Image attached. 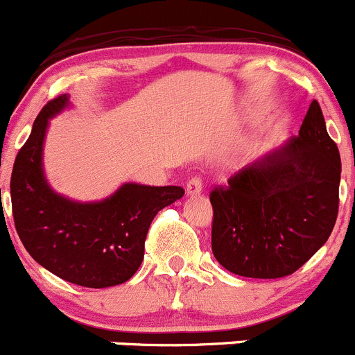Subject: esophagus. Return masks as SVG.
I'll return each instance as SVG.
<instances>
[{
	"instance_id": "obj_1",
	"label": "esophagus",
	"mask_w": 355,
	"mask_h": 355,
	"mask_svg": "<svg viewBox=\"0 0 355 355\" xmlns=\"http://www.w3.org/2000/svg\"><path fill=\"white\" fill-rule=\"evenodd\" d=\"M202 179L198 176L191 178L188 181V184H186V193H188V196H196L202 193Z\"/></svg>"
}]
</instances>
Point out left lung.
<instances>
[{"label": "left lung", "mask_w": 355, "mask_h": 355, "mask_svg": "<svg viewBox=\"0 0 355 355\" xmlns=\"http://www.w3.org/2000/svg\"><path fill=\"white\" fill-rule=\"evenodd\" d=\"M340 173L338 147L313 101L297 137L211 189L214 257L241 277L294 273L334 231Z\"/></svg>", "instance_id": "obj_1"}]
</instances>
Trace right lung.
Returning <instances> with one entry per match:
<instances>
[{"label": "right lung", "mask_w": 355, "mask_h": 355, "mask_svg": "<svg viewBox=\"0 0 355 355\" xmlns=\"http://www.w3.org/2000/svg\"><path fill=\"white\" fill-rule=\"evenodd\" d=\"M67 94L47 102L13 164V220L32 258L60 279L104 288L126 282L144 261L145 239L157 211L184 195L181 186L124 182L111 196L73 202L53 191L42 169L49 119L68 107Z\"/></svg>", "instance_id": "1"}]
</instances>
